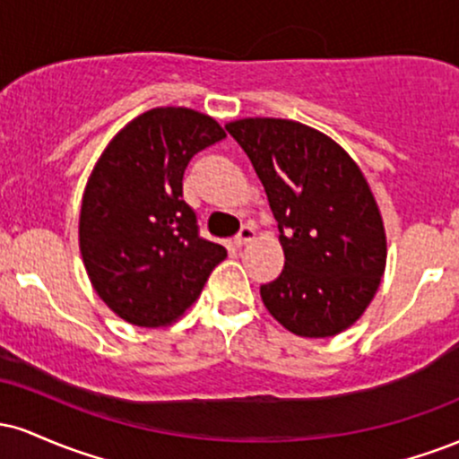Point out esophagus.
Returning <instances> with one entry per match:
<instances>
[{
    "instance_id": "obj_1",
    "label": "esophagus",
    "mask_w": 459,
    "mask_h": 459,
    "mask_svg": "<svg viewBox=\"0 0 459 459\" xmlns=\"http://www.w3.org/2000/svg\"><path fill=\"white\" fill-rule=\"evenodd\" d=\"M255 235H256V230H255V226L252 224H244L241 226V230L239 233L235 235V246L237 247H241V246H246V244H250L252 239H255Z\"/></svg>"
}]
</instances>
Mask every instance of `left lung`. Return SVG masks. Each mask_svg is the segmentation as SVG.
Masks as SVG:
<instances>
[{
    "label": "left lung",
    "instance_id": "8db88e82",
    "mask_svg": "<svg viewBox=\"0 0 459 459\" xmlns=\"http://www.w3.org/2000/svg\"><path fill=\"white\" fill-rule=\"evenodd\" d=\"M226 131L265 187L284 267L261 284L282 328L324 339L360 319L386 267V230L360 166L321 131L287 118H241Z\"/></svg>",
    "mask_w": 459,
    "mask_h": 459
}]
</instances>
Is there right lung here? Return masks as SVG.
Masks as SVG:
<instances>
[{"instance_id":"obj_1","label":"right lung","mask_w":459,"mask_h":459,"mask_svg":"<svg viewBox=\"0 0 459 459\" xmlns=\"http://www.w3.org/2000/svg\"><path fill=\"white\" fill-rule=\"evenodd\" d=\"M224 129L189 108H155L125 125L94 163L79 250L97 296L120 319L163 328L196 302L226 247L198 235L183 172Z\"/></svg>"}]
</instances>
